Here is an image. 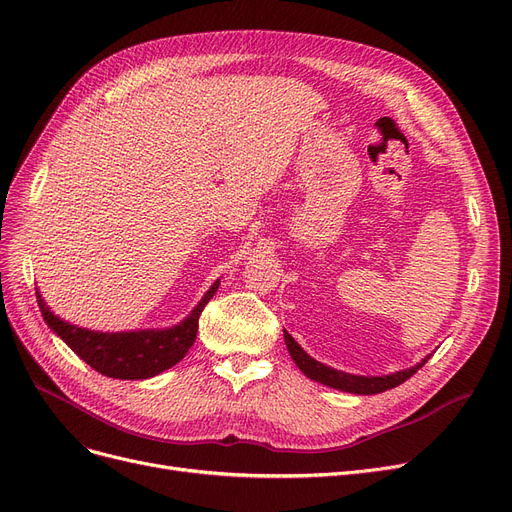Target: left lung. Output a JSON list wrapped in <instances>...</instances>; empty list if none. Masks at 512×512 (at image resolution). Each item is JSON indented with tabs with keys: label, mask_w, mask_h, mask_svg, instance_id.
Returning <instances> with one entry per match:
<instances>
[{
	"label": "left lung",
	"mask_w": 512,
	"mask_h": 512,
	"mask_svg": "<svg viewBox=\"0 0 512 512\" xmlns=\"http://www.w3.org/2000/svg\"><path fill=\"white\" fill-rule=\"evenodd\" d=\"M285 335V344H287V350L291 354V358H294V362L300 367V371L310 377L312 381H319L323 385H329L333 389H342V392H350V394H360V396H371V394H379V392H385V389H392L400 383H404L406 379H410L412 375H415L423 364L429 360V356L419 362L417 367L412 369H406V371H400V373H394V375H385V377H358V375H350V373H342V371H335L331 367H325V364L316 362L314 358H310L298 344L296 339L291 337L287 331H283Z\"/></svg>",
	"instance_id": "obj_1"
}]
</instances>
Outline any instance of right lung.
<instances>
[{
  "mask_svg": "<svg viewBox=\"0 0 512 512\" xmlns=\"http://www.w3.org/2000/svg\"><path fill=\"white\" fill-rule=\"evenodd\" d=\"M216 281L202 302L196 306L187 319L166 331H131V333H95L68 325L47 308L39 291L37 304L45 323L50 325L68 348L83 358L91 369L112 379H150L177 364L196 342L200 314L204 306L212 300L218 289Z\"/></svg>",
  "mask_w": 512,
  "mask_h": 512,
  "instance_id": "1",
  "label": "right lung"
}]
</instances>
